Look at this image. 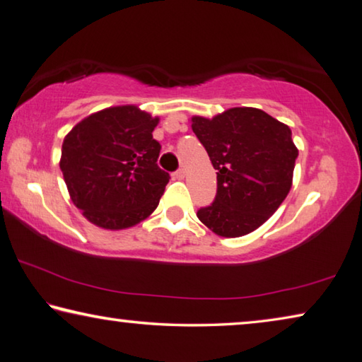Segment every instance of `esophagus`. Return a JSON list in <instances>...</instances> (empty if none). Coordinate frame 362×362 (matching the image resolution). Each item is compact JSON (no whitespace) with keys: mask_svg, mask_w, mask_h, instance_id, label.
Listing matches in <instances>:
<instances>
[{"mask_svg":"<svg viewBox=\"0 0 362 362\" xmlns=\"http://www.w3.org/2000/svg\"><path fill=\"white\" fill-rule=\"evenodd\" d=\"M183 177H185V170H183V169H179V170H175V173H174V179H177V180H182Z\"/></svg>","mask_w":362,"mask_h":362,"instance_id":"obj_1","label":"esophagus"}]
</instances>
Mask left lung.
Returning a JSON list of instances; mask_svg holds the SVG:
<instances>
[{
    "instance_id": "left-lung-1",
    "label": "left lung",
    "mask_w": 362,
    "mask_h": 362,
    "mask_svg": "<svg viewBox=\"0 0 362 362\" xmlns=\"http://www.w3.org/2000/svg\"><path fill=\"white\" fill-rule=\"evenodd\" d=\"M193 133L216 169V196L198 218L221 238L253 233L285 201L298 147L288 124L255 107L192 117Z\"/></svg>"
}]
</instances>
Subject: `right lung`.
<instances>
[{
    "mask_svg": "<svg viewBox=\"0 0 362 362\" xmlns=\"http://www.w3.org/2000/svg\"><path fill=\"white\" fill-rule=\"evenodd\" d=\"M160 118L133 104L85 117L66 134L60 169L71 201L90 223L110 231L137 225L158 207L169 174L153 139Z\"/></svg>",
    "mask_w": 362,
    "mask_h": 362,
    "instance_id": "right-lung-1",
    "label": "right lung"
}]
</instances>
